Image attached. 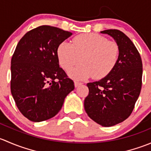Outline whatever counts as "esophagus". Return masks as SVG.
Returning a JSON list of instances; mask_svg holds the SVG:
<instances>
[{"mask_svg":"<svg viewBox=\"0 0 151 151\" xmlns=\"http://www.w3.org/2000/svg\"><path fill=\"white\" fill-rule=\"evenodd\" d=\"M82 84H83V83H80V82L74 81V86H75L76 88H77V87H78V86H80V85H81Z\"/></svg>","mask_w":151,"mask_h":151,"instance_id":"obj_1","label":"esophagus"}]
</instances>
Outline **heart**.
I'll use <instances>...</instances> for the list:
<instances>
[{"mask_svg":"<svg viewBox=\"0 0 151 151\" xmlns=\"http://www.w3.org/2000/svg\"><path fill=\"white\" fill-rule=\"evenodd\" d=\"M120 47L98 33L76 36L71 43L62 42L57 48L59 64L66 71L83 64L70 72L71 77L84 80L90 77L102 79L115 68L119 60Z\"/></svg>","mask_w":151,"mask_h":151,"instance_id":"1","label":"heart"}]
</instances>
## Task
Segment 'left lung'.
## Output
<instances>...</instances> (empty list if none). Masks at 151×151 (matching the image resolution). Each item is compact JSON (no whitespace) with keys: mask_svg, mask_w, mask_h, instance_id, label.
<instances>
[{"mask_svg":"<svg viewBox=\"0 0 151 151\" xmlns=\"http://www.w3.org/2000/svg\"><path fill=\"white\" fill-rule=\"evenodd\" d=\"M120 47L116 66L104 78L87 84L89 93L84 106L88 116L104 127L115 126L132 114L142 88V62L131 39L116 29L103 30Z\"/></svg>","mask_w":151,"mask_h":151,"instance_id":"1","label":"left lung"}]
</instances>
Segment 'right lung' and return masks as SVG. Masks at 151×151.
I'll list each match as a JSON object with an SVG mask.
<instances>
[{"label": "right lung", "mask_w": 151, "mask_h": 151, "mask_svg": "<svg viewBox=\"0 0 151 151\" xmlns=\"http://www.w3.org/2000/svg\"><path fill=\"white\" fill-rule=\"evenodd\" d=\"M72 33L42 25L27 32L11 64V92L21 113L40 122L58 113L74 83L59 66L57 48Z\"/></svg>", "instance_id": "obj_1"}]
</instances>
